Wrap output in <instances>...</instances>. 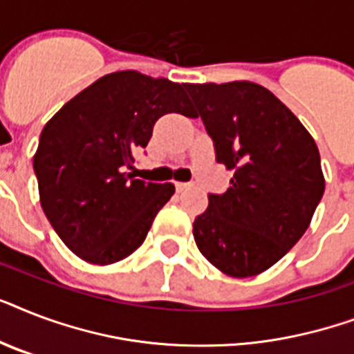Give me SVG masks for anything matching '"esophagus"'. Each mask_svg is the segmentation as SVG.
<instances>
[{
	"instance_id": "1",
	"label": "esophagus",
	"mask_w": 354,
	"mask_h": 354,
	"mask_svg": "<svg viewBox=\"0 0 354 354\" xmlns=\"http://www.w3.org/2000/svg\"><path fill=\"white\" fill-rule=\"evenodd\" d=\"M174 185H176L178 193H182V191H185V189L191 187V183H185V182H176Z\"/></svg>"
}]
</instances>
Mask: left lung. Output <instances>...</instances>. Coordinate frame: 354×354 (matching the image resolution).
Segmentation results:
<instances>
[{
  "label": "left lung",
  "instance_id": "left-lung-1",
  "mask_svg": "<svg viewBox=\"0 0 354 354\" xmlns=\"http://www.w3.org/2000/svg\"><path fill=\"white\" fill-rule=\"evenodd\" d=\"M233 171L232 187L207 194L194 218L196 246L215 268L252 277L274 266L307 232L325 191L318 147L299 119L263 86L248 80L185 84Z\"/></svg>",
  "mask_w": 354,
  "mask_h": 354
}]
</instances>
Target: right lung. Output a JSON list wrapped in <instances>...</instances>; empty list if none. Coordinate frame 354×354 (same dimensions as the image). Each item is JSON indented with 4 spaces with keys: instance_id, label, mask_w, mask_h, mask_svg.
<instances>
[{
    "instance_id": "obj_1",
    "label": "right lung",
    "mask_w": 354,
    "mask_h": 354,
    "mask_svg": "<svg viewBox=\"0 0 354 354\" xmlns=\"http://www.w3.org/2000/svg\"><path fill=\"white\" fill-rule=\"evenodd\" d=\"M193 118L183 86L139 71L95 80L53 115L32 158L41 209L66 246L91 264L133 253L172 183L133 178V150L145 149L165 113Z\"/></svg>"
}]
</instances>
